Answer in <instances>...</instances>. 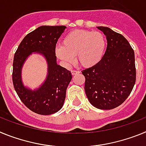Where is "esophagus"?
<instances>
[{"mask_svg":"<svg viewBox=\"0 0 146 146\" xmlns=\"http://www.w3.org/2000/svg\"><path fill=\"white\" fill-rule=\"evenodd\" d=\"M80 72L77 70H72V75H76V74H79Z\"/></svg>","mask_w":146,"mask_h":146,"instance_id":"34e87169","label":"esophagus"}]
</instances>
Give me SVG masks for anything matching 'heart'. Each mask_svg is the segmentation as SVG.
<instances>
[{"label": "heart", "instance_id": "1", "mask_svg": "<svg viewBox=\"0 0 146 146\" xmlns=\"http://www.w3.org/2000/svg\"><path fill=\"white\" fill-rule=\"evenodd\" d=\"M106 38L102 33L87 30H74L64 37L63 46H58L55 53L66 64L77 61L84 67L96 65L102 58Z\"/></svg>", "mask_w": 146, "mask_h": 146}]
</instances>
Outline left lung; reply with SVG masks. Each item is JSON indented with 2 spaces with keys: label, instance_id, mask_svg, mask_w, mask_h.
<instances>
[{
  "label": "left lung",
  "instance_id": "8db88e82",
  "mask_svg": "<svg viewBox=\"0 0 146 146\" xmlns=\"http://www.w3.org/2000/svg\"><path fill=\"white\" fill-rule=\"evenodd\" d=\"M106 36V51L96 65L82 71L88 99L98 109L121 105L131 94L136 81L135 52L123 36L108 27H97Z\"/></svg>",
  "mask_w": 146,
  "mask_h": 146
}]
</instances>
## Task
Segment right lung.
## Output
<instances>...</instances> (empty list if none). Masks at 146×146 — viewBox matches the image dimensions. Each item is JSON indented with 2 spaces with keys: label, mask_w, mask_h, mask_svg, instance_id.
<instances>
[{
  "label": "right lung",
  "mask_w": 146,
  "mask_h": 146,
  "mask_svg": "<svg viewBox=\"0 0 146 146\" xmlns=\"http://www.w3.org/2000/svg\"><path fill=\"white\" fill-rule=\"evenodd\" d=\"M66 28L64 25L38 27L25 36L15 53L13 85L23 104L37 114H53L64 105L66 91L72 75L70 71L57 64L55 47ZM34 52L42 54L47 59L48 75L39 89L31 91L24 87L21 83V69L25 59Z\"/></svg>",
  "instance_id": "1"
}]
</instances>
